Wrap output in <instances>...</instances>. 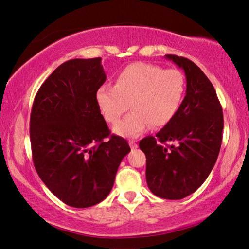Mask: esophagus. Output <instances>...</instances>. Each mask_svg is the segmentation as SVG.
I'll use <instances>...</instances> for the list:
<instances>
[{"mask_svg": "<svg viewBox=\"0 0 249 249\" xmlns=\"http://www.w3.org/2000/svg\"><path fill=\"white\" fill-rule=\"evenodd\" d=\"M128 143H129V146H131L132 149H135V148H137V146H139L136 143V141H129Z\"/></svg>", "mask_w": 249, "mask_h": 249, "instance_id": "1", "label": "esophagus"}]
</instances>
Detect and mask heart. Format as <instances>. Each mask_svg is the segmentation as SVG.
<instances>
[{"instance_id":"b5f03b06","label":"heart","mask_w":249,"mask_h":249,"mask_svg":"<svg viewBox=\"0 0 249 249\" xmlns=\"http://www.w3.org/2000/svg\"><path fill=\"white\" fill-rule=\"evenodd\" d=\"M184 94L185 77L180 71L137 62L116 75L115 85H101L95 100L102 115L113 124L131 107L132 112L114 126V132L136 137L151 125L163 127L168 124L176 115Z\"/></svg>"}]
</instances>
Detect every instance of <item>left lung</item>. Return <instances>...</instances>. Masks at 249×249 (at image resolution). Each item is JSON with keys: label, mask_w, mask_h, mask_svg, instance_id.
I'll use <instances>...</instances> for the list:
<instances>
[{"label": "left lung", "mask_w": 249, "mask_h": 249, "mask_svg": "<svg viewBox=\"0 0 249 249\" xmlns=\"http://www.w3.org/2000/svg\"><path fill=\"white\" fill-rule=\"evenodd\" d=\"M165 57L184 70L186 95L174 118L156 136L142 140L140 148L146 155V181L153 194L181 199L214 167L223 139V109L214 86L195 63L177 55Z\"/></svg>", "instance_id": "obj_1"}]
</instances>
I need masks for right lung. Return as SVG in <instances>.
I'll use <instances>...</instances> for the list:
<instances>
[{
  "label": "right lung",
  "mask_w": 249,
  "mask_h": 249,
  "mask_svg": "<svg viewBox=\"0 0 249 249\" xmlns=\"http://www.w3.org/2000/svg\"><path fill=\"white\" fill-rule=\"evenodd\" d=\"M101 60L63 63L39 88L31 112L30 139L39 178L58 199L76 208L107 197L131 151L126 140L109 136L96 104V90L106 81Z\"/></svg>",
  "instance_id": "right-lung-1"
}]
</instances>
